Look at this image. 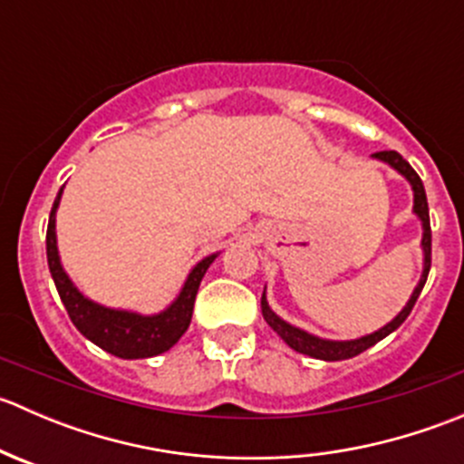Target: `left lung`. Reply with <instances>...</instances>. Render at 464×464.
<instances>
[{
    "instance_id": "left-lung-1",
    "label": "left lung",
    "mask_w": 464,
    "mask_h": 464,
    "mask_svg": "<svg viewBox=\"0 0 464 464\" xmlns=\"http://www.w3.org/2000/svg\"><path fill=\"white\" fill-rule=\"evenodd\" d=\"M372 159L388 163V166H391L392 170L400 172V175L409 181L411 188H413V213L418 215V219L422 222V254H424L422 276H420V283L415 285L409 303L401 307V312L395 316V319H392L391 323H386L383 327H379V330L371 332V334L359 336V339H350V341L321 339V336L310 334V332L301 330V327H296V325H292V323L280 319V316L271 310L269 303H266L265 292H262V298H260L262 316H265V321L269 323L271 330H274L276 334H278L280 339H283L292 350H296V353H301V354H307V357L321 359V362H343V359L357 357V354H362L363 350H368L371 345H375L377 341H382L383 336H388L391 332H395L397 327L406 321V316L411 314V310H413L415 301H418L420 292H422L424 283H427L429 269H431V222H429V204H427V193H424L422 179H420L418 172L411 168V163L406 161L400 152H395V150H383V152H375L372 154Z\"/></svg>"
}]
</instances>
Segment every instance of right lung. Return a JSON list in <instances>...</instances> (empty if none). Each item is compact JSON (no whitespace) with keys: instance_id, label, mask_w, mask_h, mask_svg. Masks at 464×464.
<instances>
[{"instance_id":"1","label":"right lung","mask_w":464,"mask_h":464,"mask_svg":"<svg viewBox=\"0 0 464 464\" xmlns=\"http://www.w3.org/2000/svg\"><path fill=\"white\" fill-rule=\"evenodd\" d=\"M64 188V186H63ZM60 188L53 208L49 215V228H46V260H49L51 278L60 294L69 319L78 327L85 339L96 343L105 353L121 359H148L170 350L177 341L188 330L193 319L195 296H198L199 283H202L206 269L213 265L219 254H210L190 269L184 287L177 294L175 301L166 310L157 314H139L132 310H116V307L101 305V303L87 298L81 289L73 285L69 274L64 271L58 254V237H55V213H58Z\"/></svg>"}]
</instances>
